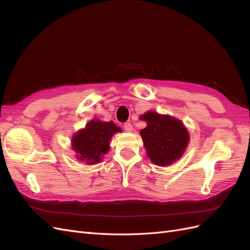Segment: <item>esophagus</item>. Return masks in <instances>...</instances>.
I'll return each mask as SVG.
<instances>
[{
    "label": "esophagus",
    "mask_w": 250,
    "mask_h": 250,
    "mask_svg": "<svg viewBox=\"0 0 250 250\" xmlns=\"http://www.w3.org/2000/svg\"><path fill=\"white\" fill-rule=\"evenodd\" d=\"M123 128H124V130L127 131V132H131L133 130V127H132V125L130 123H125L123 125Z\"/></svg>",
    "instance_id": "esophagus-1"
}]
</instances>
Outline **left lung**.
I'll return each mask as SVG.
<instances>
[{
    "mask_svg": "<svg viewBox=\"0 0 250 250\" xmlns=\"http://www.w3.org/2000/svg\"><path fill=\"white\" fill-rule=\"evenodd\" d=\"M141 119L147 122L140 133L151 162L163 167L183 155L190 137L179 120L154 111L146 112Z\"/></svg>",
    "mask_w": 250,
    "mask_h": 250,
    "instance_id": "1",
    "label": "left lung"
}]
</instances>
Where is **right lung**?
I'll return each mask as SVG.
<instances>
[{"mask_svg":"<svg viewBox=\"0 0 250 250\" xmlns=\"http://www.w3.org/2000/svg\"><path fill=\"white\" fill-rule=\"evenodd\" d=\"M120 127L112 122H101L99 120L90 121L84 129L74 135L73 149L78 153V160L86 164H96L101 161V155L109 149V141Z\"/></svg>","mask_w":250,"mask_h":250,"instance_id":"right-lung-1","label":"right lung"}]
</instances>
